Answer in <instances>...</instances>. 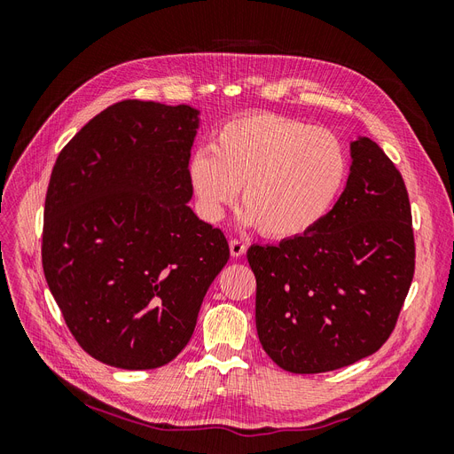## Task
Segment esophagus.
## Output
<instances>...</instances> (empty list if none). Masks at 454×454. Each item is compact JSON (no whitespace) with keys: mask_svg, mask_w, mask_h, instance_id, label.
I'll list each match as a JSON object with an SVG mask.
<instances>
[{"mask_svg":"<svg viewBox=\"0 0 454 454\" xmlns=\"http://www.w3.org/2000/svg\"><path fill=\"white\" fill-rule=\"evenodd\" d=\"M229 250H231L232 257H240V255L246 254V244L239 239H231L229 240Z\"/></svg>","mask_w":454,"mask_h":454,"instance_id":"34e87169","label":"esophagus"}]
</instances>
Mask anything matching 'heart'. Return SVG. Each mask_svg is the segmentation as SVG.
<instances>
[{"instance_id": "b5f03b06", "label": "heart", "mask_w": 454, "mask_h": 454, "mask_svg": "<svg viewBox=\"0 0 454 454\" xmlns=\"http://www.w3.org/2000/svg\"><path fill=\"white\" fill-rule=\"evenodd\" d=\"M348 155L333 132L278 114L223 122L210 147L189 160L197 208L217 222L242 187L240 219L265 237H303L333 208L348 177Z\"/></svg>"}]
</instances>
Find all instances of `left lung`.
<instances>
[{
    "label": "left lung",
    "mask_w": 454,
    "mask_h": 454,
    "mask_svg": "<svg viewBox=\"0 0 454 454\" xmlns=\"http://www.w3.org/2000/svg\"><path fill=\"white\" fill-rule=\"evenodd\" d=\"M329 214L303 237L248 250L255 325L269 358L290 373H325L377 352L394 332L415 274L403 177L360 136Z\"/></svg>",
    "instance_id": "left-lung-1"
}]
</instances>
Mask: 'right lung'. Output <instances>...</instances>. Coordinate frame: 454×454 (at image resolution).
<instances>
[{"instance_id":"1","label":"right lung","mask_w":454,"mask_h":454,"mask_svg":"<svg viewBox=\"0 0 454 454\" xmlns=\"http://www.w3.org/2000/svg\"><path fill=\"white\" fill-rule=\"evenodd\" d=\"M191 106L122 100L54 162L45 197V280L72 335L121 369L172 362L227 263L225 235L189 208Z\"/></svg>"}]
</instances>
